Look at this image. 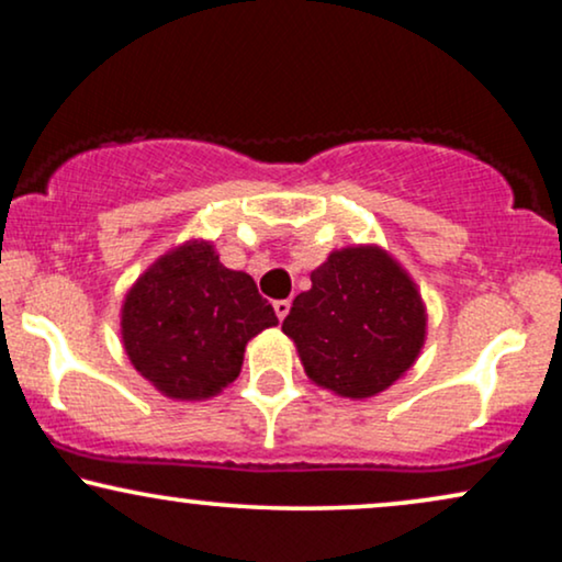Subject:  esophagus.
I'll list each match as a JSON object with an SVG mask.
<instances>
[{
  "instance_id": "1",
  "label": "esophagus",
  "mask_w": 562,
  "mask_h": 562,
  "mask_svg": "<svg viewBox=\"0 0 562 562\" xmlns=\"http://www.w3.org/2000/svg\"><path fill=\"white\" fill-rule=\"evenodd\" d=\"M273 310H276V317H279V321H283V317L289 315V310H292V302H289V300L273 302Z\"/></svg>"
}]
</instances>
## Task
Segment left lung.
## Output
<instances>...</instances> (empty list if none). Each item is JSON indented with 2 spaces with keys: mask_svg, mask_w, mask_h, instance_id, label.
Returning a JSON list of instances; mask_svg holds the SVG:
<instances>
[{
  "mask_svg": "<svg viewBox=\"0 0 562 562\" xmlns=\"http://www.w3.org/2000/svg\"><path fill=\"white\" fill-rule=\"evenodd\" d=\"M281 330L304 372L346 398H370L404 375L425 344L417 286L378 247L334 252L310 276Z\"/></svg>",
  "mask_w": 562,
  "mask_h": 562,
  "instance_id": "8db88e82",
  "label": "left lung"
}]
</instances>
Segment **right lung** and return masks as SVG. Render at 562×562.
<instances>
[{
  "instance_id": "add662e5",
  "label": "right lung",
  "mask_w": 562,
  "mask_h": 562,
  "mask_svg": "<svg viewBox=\"0 0 562 562\" xmlns=\"http://www.w3.org/2000/svg\"><path fill=\"white\" fill-rule=\"evenodd\" d=\"M270 325L279 317L255 281L221 266L205 241L154 262L122 307L130 362L158 391L182 401L216 396L232 383L247 341Z\"/></svg>"
}]
</instances>
